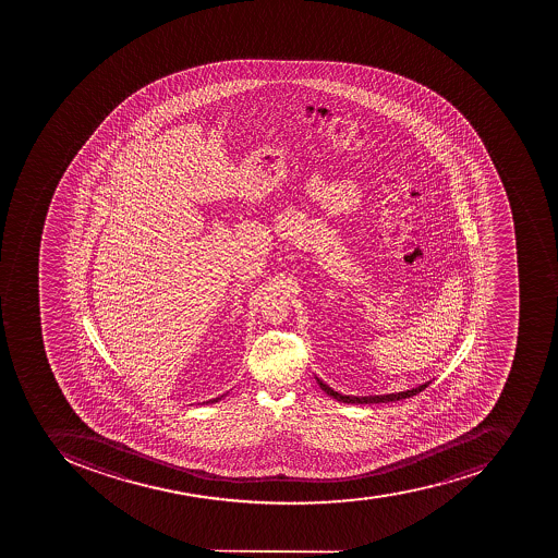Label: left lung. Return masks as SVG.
Wrapping results in <instances>:
<instances>
[{
  "instance_id": "left-lung-1",
  "label": "left lung",
  "mask_w": 558,
  "mask_h": 558,
  "mask_svg": "<svg viewBox=\"0 0 558 558\" xmlns=\"http://www.w3.org/2000/svg\"><path fill=\"white\" fill-rule=\"evenodd\" d=\"M317 384H319L320 389L326 392V395L331 396L333 400L340 401V403H354V404H374V403H391V401H401L407 400V398H412V396L418 395V392L424 391L427 386H429L433 380L429 383L422 384V386L413 387V389H409V391L401 392H391V395H375V396H347L340 395V392L333 391L328 384L323 383L320 378H317Z\"/></svg>"
}]
</instances>
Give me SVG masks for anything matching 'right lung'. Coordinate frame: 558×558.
<instances>
[{"label": "right lung", "mask_w": 558, "mask_h": 558, "mask_svg": "<svg viewBox=\"0 0 558 558\" xmlns=\"http://www.w3.org/2000/svg\"><path fill=\"white\" fill-rule=\"evenodd\" d=\"M223 396H227V395L218 396V398H213V400H209V401H204V404H206V403H218V401H220L221 398H223Z\"/></svg>", "instance_id": "1"}]
</instances>
